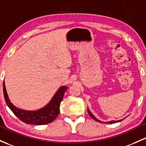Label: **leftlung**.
Returning a JSON list of instances; mask_svg holds the SVG:
<instances>
[{"instance_id": "left-lung-1", "label": "left lung", "mask_w": 146, "mask_h": 146, "mask_svg": "<svg viewBox=\"0 0 146 146\" xmlns=\"http://www.w3.org/2000/svg\"><path fill=\"white\" fill-rule=\"evenodd\" d=\"M87 110H88V113H89V114H90V115L92 117V119H94V120H96V121H97V122H101V123H108V124H111V123H116V122H120V121H122V120H123V119H119V120H111V121H109V122H101V121H100V120H99V119H97V118H96V117H95L94 115L92 114V113H91V112L90 111V110L88 109V108H87Z\"/></svg>"}]
</instances>
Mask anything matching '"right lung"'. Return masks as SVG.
I'll list each match as a JSON object with an SVG mask.
<instances>
[{
  "label": "right lung",
  "instance_id": "obj_1",
  "mask_svg": "<svg viewBox=\"0 0 146 146\" xmlns=\"http://www.w3.org/2000/svg\"><path fill=\"white\" fill-rule=\"evenodd\" d=\"M68 89L66 86H61L54 94L50 102L42 108L36 110H27L20 109L12 104L6 91L5 81L3 82V94L7 106L14 114L24 123L31 125H47L53 122L59 115V107L65 92Z\"/></svg>",
  "mask_w": 146,
  "mask_h": 146
}]
</instances>
